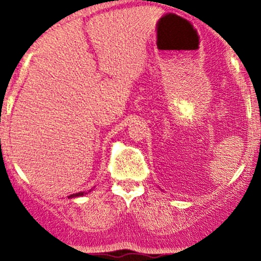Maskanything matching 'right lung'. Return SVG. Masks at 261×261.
Masks as SVG:
<instances>
[{"mask_svg": "<svg viewBox=\"0 0 261 261\" xmlns=\"http://www.w3.org/2000/svg\"><path fill=\"white\" fill-rule=\"evenodd\" d=\"M89 192H91V190L87 191V192H78V193H73V195L68 196L69 199H73V197H80V196H84V195H87Z\"/></svg>", "mask_w": 261, "mask_h": 261, "instance_id": "add662e5", "label": "right lung"}]
</instances>
